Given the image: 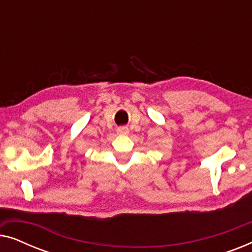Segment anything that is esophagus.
I'll return each instance as SVG.
<instances>
[{"label":"esophagus","instance_id":"34e87169","mask_svg":"<svg viewBox=\"0 0 252 252\" xmlns=\"http://www.w3.org/2000/svg\"><path fill=\"white\" fill-rule=\"evenodd\" d=\"M128 132H129V129L127 128L126 126L118 127V129H117V133H118V134H127Z\"/></svg>","mask_w":252,"mask_h":252}]
</instances>
